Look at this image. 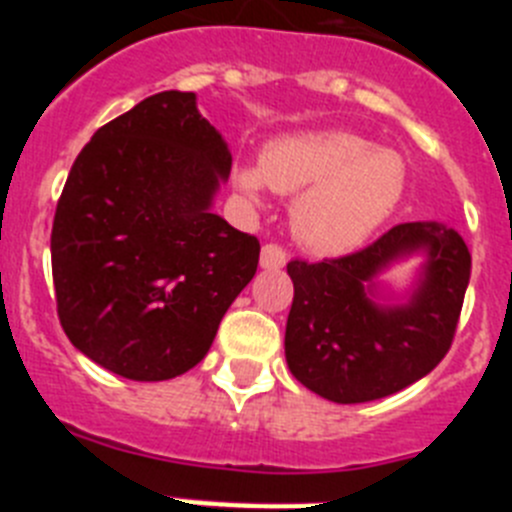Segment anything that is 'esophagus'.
<instances>
[{"instance_id": "1", "label": "esophagus", "mask_w": 512, "mask_h": 512, "mask_svg": "<svg viewBox=\"0 0 512 512\" xmlns=\"http://www.w3.org/2000/svg\"><path fill=\"white\" fill-rule=\"evenodd\" d=\"M287 264V251L279 243H266L261 248V269H282Z\"/></svg>"}]
</instances>
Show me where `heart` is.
Instances as JSON below:
<instances>
[{
  "label": "heart",
  "instance_id": "b5f03b06",
  "mask_svg": "<svg viewBox=\"0 0 512 512\" xmlns=\"http://www.w3.org/2000/svg\"><path fill=\"white\" fill-rule=\"evenodd\" d=\"M235 189L259 205L264 187L301 192L292 210L295 233L325 256L346 253L397 210L408 189L405 158L348 130H312L271 140L259 166H235Z\"/></svg>",
  "mask_w": 512,
  "mask_h": 512
}]
</instances>
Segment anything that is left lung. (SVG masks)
Listing matches in <instances>:
<instances>
[{
  "instance_id": "8db88e82",
  "label": "left lung",
  "mask_w": 512,
  "mask_h": 512,
  "mask_svg": "<svg viewBox=\"0 0 512 512\" xmlns=\"http://www.w3.org/2000/svg\"><path fill=\"white\" fill-rule=\"evenodd\" d=\"M415 250L426 264L411 300L372 303L373 277ZM287 274L295 284L284 333L289 372L315 395L354 405L405 390L449 354L472 256L456 230L400 223L341 259L289 261Z\"/></svg>"
}]
</instances>
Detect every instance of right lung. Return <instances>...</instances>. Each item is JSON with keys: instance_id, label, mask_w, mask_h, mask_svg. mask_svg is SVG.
<instances>
[{"instance_id": "right-lung-1", "label": "right lung", "mask_w": 512, "mask_h": 512, "mask_svg": "<svg viewBox=\"0 0 512 512\" xmlns=\"http://www.w3.org/2000/svg\"><path fill=\"white\" fill-rule=\"evenodd\" d=\"M230 164L194 92L153 94L81 148L51 261L63 333L94 364L164 382L205 359L261 251L210 210Z\"/></svg>"}]
</instances>
